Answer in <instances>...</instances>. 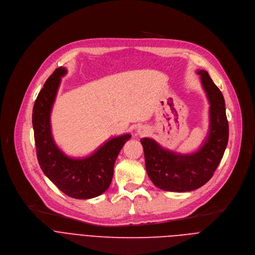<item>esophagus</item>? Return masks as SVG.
I'll use <instances>...</instances> for the list:
<instances>
[{"instance_id":"obj_1","label":"esophagus","mask_w":255,"mask_h":255,"mask_svg":"<svg viewBox=\"0 0 255 255\" xmlns=\"http://www.w3.org/2000/svg\"><path fill=\"white\" fill-rule=\"evenodd\" d=\"M147 132H148V130H147L146 127L141 126V127H139V128L137 129V133H138L139 135H145Z\"/></svg>"}]
</instances>
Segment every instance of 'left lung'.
Instances as JSON below:
<instances>
[{
	"mask_svg": "<svg viewBox=\"0 0 255 255\" xmlns=\"http://www.w3.org/2000/svg\"><path fill=\"white\" fill-rule=\"evenodd\" d=\"M210 104V125L201 148L190 154L164 149L151 138L140 140L152 183L167 192H190L204 186L219 165L229 137L225 101L206 70H198Z\"/></svg>",
	"mask_w": 255,
	"mask_h": 255,
	"instance_id": "8db88e82",
	"label": "left lung"
}]
</instances>
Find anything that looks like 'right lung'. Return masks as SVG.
I'll use <instances>...</instances> for the list:
<instances>
[{
	"instance_id": "add662e5",
	"label": "right lung",
	"mask_w": 255,
	"mask_h": 255,
	"mask_svg": "<svg viewBox=\"0 0 255 255\" xmlns=\"http://www.w3.org/2000/svg\"><path fill=\"white\" fill-rule=\"evenodd\" d=\"M66 72L62 66L56 68L34 103L32 124L37 159L44 174L62 193L75 199H92L110 187L117 156L131 135L111 138L84 158H71L63 153L52 137L50 114L61 77Z\"/></svg>"
}]
</instances>
